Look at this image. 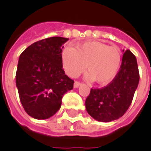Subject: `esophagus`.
<instances>
[{
	"label": "esophagus",
	"mask_w": 151,
	"mask_h": 151,
	"mask_svg": "<svg viewBox=\"0 0 151 151\" xmlns=\"http://www.w3.org/2000/svg\"><path fill=\"white\" fill-rule=\"evenodd\" d=\"M81 84H82V83H81L80 82H78V81H76V82H74V87H75V88H78V87L79 86L81 85Z\"/></svg>",
	"instance_id": "obj_1"
}]
</instances>
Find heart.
Instances as JSON below:
<instances>
[{
    "mask_svg": "<svg viewBox=\"0 0 151 151\" xmlns=\"http://www.w3.org/2000/svg\"><path fill=\"white\" fill-rule=\"evenodd\" d=\"M62 66L67 74L76 78L86 69V78L99 84L110 82L120 70L122 56L116 47L89 41L80 43L75 48L66 47L61 54Z\"/></svg>",
    "mask_w": 151,
    "mask_h": 151,
    "instance_id": "obj_1",
    "label": "heart"
}]
</instances>
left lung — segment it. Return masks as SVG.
I'll return each instance as SVG.
<instances>
[{"label": "left lung", "instance_id": "8db88e82", "mask_svg": "<svg viewBox=\"0 0 151 151\" xmlns=\"http://www.w3.org/2000/svg\"><path fill=\"white\" fill-rule=\"evenodd\" d=\"M139 82V71L135 56L126 50L116 76L103 88H91L86 99L89 115L98 121L110 122L126 112L133 101Z\"/></svg>", "mask_w": 151, "mask_h": 151}]
</instances>
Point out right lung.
<instances>
[{
	"label": "right lung",
	"mask_w": 151,
	"mask_h": 151,
	"mask_svg": "<svg viewBox=\"0 0 151 151\" xmlns=\"http://www.w3.org/2000/svg\"><path fill=\"white\" fill-rule=\"evenodd\" d=\"M69 39L50 37L32 43L18 60L16 86L26 112L37 120L56 113L63 95L72 90L74 81L62 66L63 44Z\"/></svg>",
	"instance_id": "right-lung-1"
}]
</instances>
